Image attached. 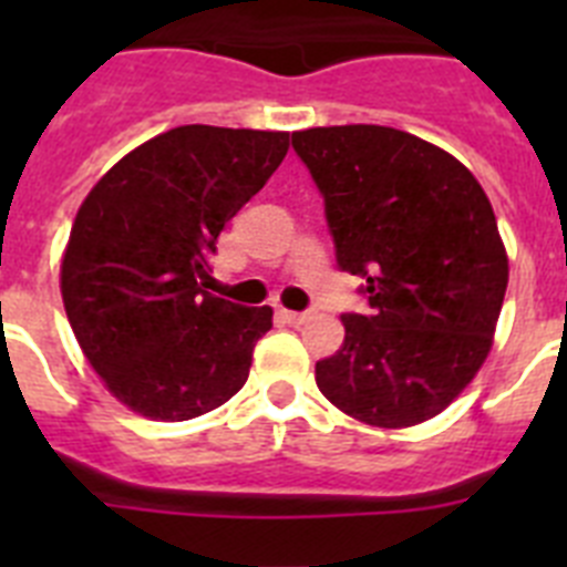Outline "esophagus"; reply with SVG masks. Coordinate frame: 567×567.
<instances>
[{"mask_svg": "<svg viewBox=\"0 0 567 567\" xmlns=\"http://www.w3.org/2000/svg\"><path fill=\"white\" fill-rule=\"evenodd\" d=\"M278 315L284 320H287L289 327H300V323H307V320L312 318V315H309V312H292V309H280Z\"/></svg>", "mask_w": 567, "mask_h": 567, "instance_id": "esophagus-1", "label": "esophagus"}]
</instances>
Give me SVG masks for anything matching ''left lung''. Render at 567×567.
Returning <instances> with one entry per match:
<instances>
[{
  "instance_id": "1",
  "label": "left lung",
  "mask_w": 567,
  "mask_h": 567,
  "mask_svg": "<svg viewBox=\"0 0 567 567\" xmlns=\"http://www.w3.org/2000/svg\"><path fill=\"white\" fill-rule=\"evenodd\" d=\"M292 147L323 195L338 267L365 280L372 309L340 318L318 389L360 423H423L491 352L508 255L488 195L454 155L394 127L300 130Z\"/></svg>"
}]
</instances>
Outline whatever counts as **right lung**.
<instances>
[{
    "label": "right lung",
    "mask_w": 567,
    "mask_h": 567,
    "mask_svg": "<svg viewBox=\"0 0 567 567\" xmlns=\"http://www.w3.org/2000/svg\"><path fill=\"white\" fill-rule=\"evenodd\" d=\"M289 133L184 124L102 175L62 258V300L84 358L150 420H193L247 383L272 309L204 289L227 221L267 184Z\"/></svg>",
    "instance_id": "add662e5"
}]
</instances>
